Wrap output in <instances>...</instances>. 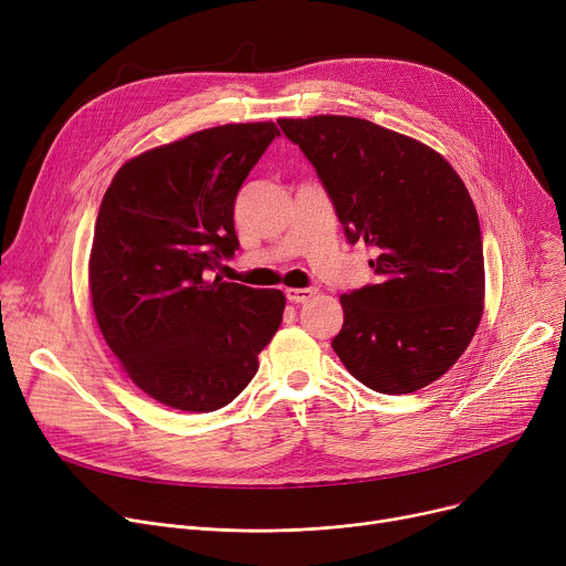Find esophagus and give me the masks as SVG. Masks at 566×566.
<instances>
[{"mask_svg":"<svg viewBox=\"0 0 566 566\" xmlns=\"http://www.w3.org/2000/svg\"><path fill=\"white\" fill-rule=\"evenodd\" d=\"M286 293V301H291V303H307V301H312V295H314V289H286L284 291Z\"/></svg>","mask_w":566,"mask_h":566,"instance_id":"1","label":"esophagus"}]
</instances>
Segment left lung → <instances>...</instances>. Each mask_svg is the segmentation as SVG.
I'll return each mask as SVG.
<instances>
[{
	"instance_id": "left-lung-1",
	"label": "left lung",
	"mask_w": 566,
	"mask_h": 566,
	"mask_svg": "<svg viewBox=\"0 0 566 566\" xmlns=\"http://www.w3.org/2000/svg\"><path fill=\"white\" fill-rule=\"evenodd\" d=\"M328 192L348 243L378 275L342 295L333 348L369 390L410 395L448 371L484 312L480 218L452 165L367 118H280Z\"/></svg>"
}]
</instances>
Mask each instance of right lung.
<instances>
[{"mask_svg": "<svg viewBox=\"0 0 566 566\" xmlns=\"http://www.w3.org/2000/svg\"><path fill=\"white\" fill-rule=\"evenodd\" d=\"M275 137L273 122L192 133L128 160L101 201L98 328L137 388L176 410L231 403L282 323V291L213 277L238 250L235 195Z\"/></svg>", "mask_w": 566, "mask_h": 566, "instance_id": "add662e5", "label": "right lung"}]
</instances>
